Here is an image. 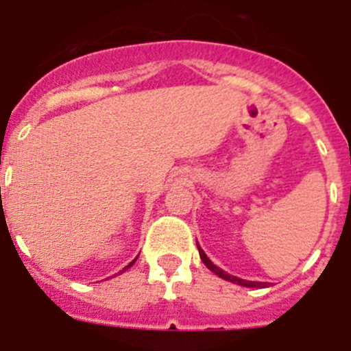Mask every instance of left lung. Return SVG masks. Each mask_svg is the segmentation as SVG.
Instances as JSON below:
<instances>
[{
    "label": "left lung",
    "mask_w": 351,
    "mask_h": 351,
    "mask_svg": "<svg viewBox=\"0 0 351 351\" xmlns=\"http://www.w3.org/2000/svg\"><path fill=\"white\" fill-rule=\"evenodd\" d=\"M198 246V243H197ZM198 253H200V258H202V262L206 263V267L209 269V271H213L214 274L219 276L221 280H226V281H230V283H237L241 285V287H247V288H260V287H267V283H260V281H246V280H241V278H235V276H230L228 272L221 271L219 267H216L213 262H210L209 258H207V255L202 251V247L198 246Z\"/></svg>",
    "instance_id": "obj_1"
}]
</instances>
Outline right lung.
I'll return each mask as SVG.
<instances>
[{
    "label": "right lung",
    "mask_w": 351,
    "mask_h": 351,
    "mask_svg": "<svg viewBox=\"0 0 351 351\" xmlns=\"http://www.w3.org/2000/svg\"><path fill=\"white\" fill-rule=\"evenodd\" d=\"M137 258H138V256H137ZM137 258H135V260H137ZM135 260H133V262H135ZM133 262H132V263H130V265H126V267H125V269H123V271H126V269H128V267H132V265H133Z\"/></svg>",
    "instance_id": "1"
}]
</instances>
